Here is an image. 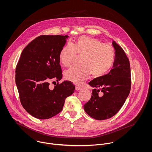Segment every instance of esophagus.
<instances>
[{"mask_svg": "<svg viewBox=\"0 0 152 152\" xmlns=\"http://www.w3.org/2000/svg\"><path fill=\"white\" fill-rule=\"evenodd\" d=\"M82 89V88L81 87H79V86H76L75 87V90L76 91H79V90H81Z\"/></svg>", "mask_w": 152, "mask_h": 152, "instance_id": "obj_1", "label": "esophagus"}]
</instances>
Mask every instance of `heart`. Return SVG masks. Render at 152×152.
<instances>
[{
  "label": "heart",
  "mask_w": 152,
  "mask_h": 152,
  "mask_svg": "<svg viewBox=\"0 0 152 152\" xmlns=\"http://www.w3.org/2000/svg\"><path fill=\"white\" fill-rule=\"evenodd\" d=\"M83 56L81 66H73L64 72V77L76 85L83 84L91 74L94 77L106 74L115 60V51L111 46L87 36L80 37L75 44H67L61 50L59 58L65 66L71 65L76 55Z\"/></svg>",
  "instance_id": "obj_1"
}]
</instances>
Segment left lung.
Masks as SVG:
<instances>
[{"instance_id": "1", "label": "left lung", "mask_w": 152, "mask_h": 152, "mask_svg": "<svg viewBox=\"0 0 152 152\" xmlns=\"http://www.w3.org/2000/svg\"><path fill=\"white\" fill-rule=\"evenodd\" d=\"M115 51L113 68L108 74L97 77L88 84L92 89L91 99L84 105L87 114L96 120H105L114 116L123 106L131 87L129 60L124 50L115 41ZM101 91L103 96H99Z\"/></svg>"}]
</instances>
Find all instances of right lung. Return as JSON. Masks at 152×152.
I'll list each match as a JSON object with an SVG mask.
<instances>
[{
    "mask_svg": "<svg viewBox=\"0 0 152 152\" xmlns=\"http://www.w3.org/2000/svg\"><path fill=\"white\" fill-rule=\"evenodd\" d=\"M68 36L42 35L22 51L16 68V84L23 107L31 116L47 119L60 113L65 98L72 95L75 86L68 81L53 89L49 82L61 80L59 55Z\"/></svg>",
    "mask_w": 152,
    "mask_h": 152,
    "instance_id": "add662e5",
    "label": "right lung"
}]
</instances>
